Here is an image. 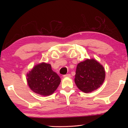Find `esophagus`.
Wrapping results in <instances>:
<instances>
[{"label": "esophagus", "instance_id": "esophagus-1", "mask_svg": "<svg viewBox=\"0 0 128 128\" xmlns=\"http://www.w3.org/2000/svg\"><path fill=\"white\" fill-rule=\"evenodd\" d=\"M63 77H69V78H70L71 77V76H70V74H66V75H64Z\"/></svg>", "mask_w": 128, "mask_h": 128}]
</instances>
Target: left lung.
Listing matches in <instances>:
<instances>
[{"instance_id": "left-lung-1", "label": "left lung", "mask_w": 128, "mask_h": 128, "mask_svg": "<svg viewBox=\"0 0 128 128\" xmlns=\"http://www.w3.org/2000/svg\"><path fill=\"white\" fill-rule=\"evenodd\" d=\"M105 76V70L102 65L94 59H88L77 64L74 82L80 90L88 93L102 85Z\"/></svg>"}]
</instances>
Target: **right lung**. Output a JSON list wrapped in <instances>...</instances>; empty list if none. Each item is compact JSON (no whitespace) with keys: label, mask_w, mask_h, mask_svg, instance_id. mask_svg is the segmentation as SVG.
<instances>
[{"label":"right lung","mask_w":128,"mask_h":128,"mask_svg":"<svg viewBox=\"0 0 128 128\" xmlns=\"http://www.w3.org/2000/svg\"><path fill=\"white\" fill-rule=\"evenodd\" d=\"M26 76L30 89L43 96L53 94L61 82L60 77L52 70L51 65L45 62L34 66Z\"/></svg>","instance_id":"1"}]
</instances>
